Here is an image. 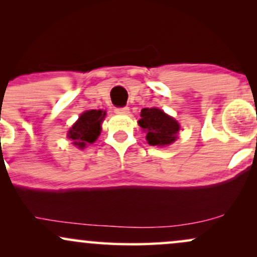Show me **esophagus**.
<instances>
[{"instance_id": "1", "label": "esophagus", "mask_w": 257, "mask_h": 257, "mask_svg": "<svg viewBox=\"0 0 257 257\" xmlns=\"http://www.w3.org/2000/svg\"><path fill=\"white\" fill-rule=\"evenodd\" d=\"M114 112L118 114H128L129 113V107H126V106H124V107H116L114 108Z\"/></svg>"}]
</instances>
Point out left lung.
Returning a JSON list of instances; mask_svg holds the SVG:
<instances>
[{
    "label": "left lung",
    "mask_w": 257,
    "mask_h": 257,
    "mask_svg": "<svg viewBox=\"0 0 257 257\" xmlns=\"http://www.w3.org/2000/svg\"><path fill=\"white\" fill-rule=\"evenodd\" d=\"M139 125L145 131L146 140L152 146H168L178 138L180 124L178 120L168 116L157 107H146L141 110Z\"/></svg>",
    "instance_id": "obj_1"
}]
</instances>
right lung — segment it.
<instances>
[{"label": "right lung", "instance_id": "right-lung-1", "mask_svg": "<svg viewBox=\"0 0 257 257\" xmlns=\"http://www.w3.org/2000/svg\"><path fill=\"white\" fill-rule=\"evenodd\" d=\"M106 112L102 110L85 111L79 116L76 123L70 128L67 138L75 146L83 150L88 144H93L101 132V122Z\"/></svg>", "mask_w": 257, "mask_h": 257}]
</instances>
